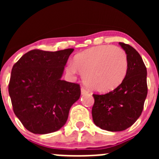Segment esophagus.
Here are the masks:
<instances>
[{"instance_id": "esophagus-1", "label": "esophagus", "mask_w": 159, "mask_h": 159, "mask_svg": "<svg viewBox=\"0 0 159 159\" xmlns=\"http://www.w3.org/2000/svg\"><path fill=\"white\" fill-rule=\"evenodd\" d=\"M88 90L86 89V88H81V94H82V95H86V94H88Z\"/></svg>"}]
</instances>
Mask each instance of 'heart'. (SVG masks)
Instances as JSON below:
<instances>
[{"mask_svg":"<svg viewBox=\"0 0 159 159\" xmlns=\"http://www.w3.org/2000/svg\"><path fill=\"white\" fill-rule=\"evenodd\" d=\"M67 71L71 75H84L87 86L98 92H109L124 80L128 71V59L123 49L112 45L90 48L75 55Z\"/></svg>","mask_w":159,"mask_h":159,"instance_id":"heart-1","label":"heart"}]
</instances>
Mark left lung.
I'll return each mask as SVG.
<instances>
[{"instance_id":"8db88e82","label":"left lung","mask_w":159,"mask_h":159,"mask_svg":"<svg viewBox=\"0 0 159 159\" xmlns=\"http://www.w3.org/2000/svg\"><path fill=\"white\" fill-rule=\"evenodd\" d=\"M119 43L128 59L127 75L111 92L93 95L94 123L108 131H122L134 124L141 116L147 95V67L141 56L129 44Z\"/></svg>"}]
</instances>
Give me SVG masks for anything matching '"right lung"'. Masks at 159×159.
<instances>
[{
    "label": "right lung",
    "instance_id": "add662e5",
    "mask_svg": "<svg viewBox=\"0 0 159 159\" xmlns=\"http://www.w3.org/2000/svg\"><path fill=\"white\" fill-rule=\"evenodd\" d=\"M73 51L34 49L12 67L8 93L13 111L32 133L43 134L60 130L67 122L71 107L80 99V85L61 80Z\"/></svg>",
    "mask_w": 159,
    "mask_h": 159
}]
</instances>
